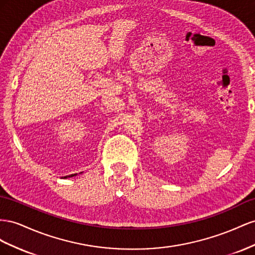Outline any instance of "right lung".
<instances>
[{"label": "right lung", "instance_id": "1", "mask_svg": "<svg viewBox=\"0 0 255 255\" xmlns=\"http://www.w3.org/2000/svg\"><path fill=\"white\" fill-rule=\"evenodd\" d=\"M75 175H77V174H71V175H69V176H65L64 178H67V177H72V176H75Z\"/></svg>", "mask_w": 255, "mask_h": 255}]
</instances>
